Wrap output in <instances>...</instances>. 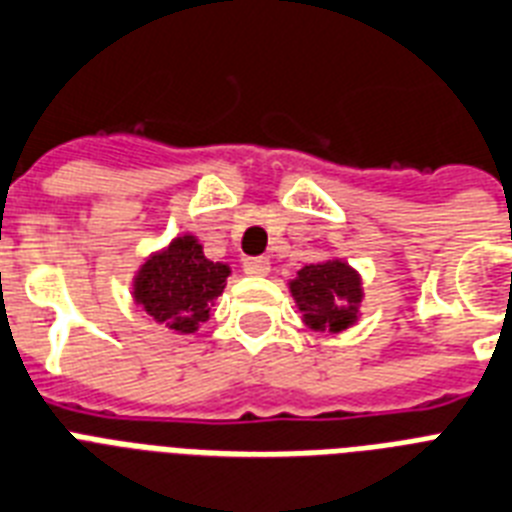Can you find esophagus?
I'll use <instances>...</instances> for the list:
<instances>
[{
    "label": "esophagus",
    "mask_w": 512,
    "mask_h": 512,
    "mask_svg": "<svg viewBox=\"0 0 512 512\" xmlns=\"http://www.w3.org/2000/svg\"><path fill=\"white\" fill-rule=\"evenodd\" d=\"M244 273L247 276H268L270 273V260L268 257H249V260H244Z\"/></svg>",
    "instance_id": "34e87169"
}]
</instances>
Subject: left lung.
Returning <instances> with one entry per match:
<instances>
[{"instance_id": "1", "label": "left lung", "mask_w": 512, "mask_h": 512, "mask_svg": "<svg viewBox=\"0 0 512 512\" xmlns=\"http://www.w3.org/2000/svg\"><path fill=\"white\" fill-rule=\"evenodd\" d=\"M289 292L302 323L318 334H339L360 321L363 276L342 257L310 263L289 278Z\"/></svg>"}]
</instances>
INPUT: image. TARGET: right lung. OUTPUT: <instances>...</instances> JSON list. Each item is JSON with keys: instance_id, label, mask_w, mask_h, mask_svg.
I'll return each mask as SVG.
<instances>
[{"instance_id": "right-lung-1", "label": "right lung", "mask_w": 512, "mask_h": 512, "mask_svg": "<svg viewBox=\"0 0 512 512\" xmlns=\"http://www.w3.org/2000/svg\"><path fill=\"white\" fill-rule=\"evenodd\" d=\"M228 276L231 265L207 260L197 236L181 234L144 257L131 281V297L162 328L197 334Z\"/></svg>"}]
</instances>
